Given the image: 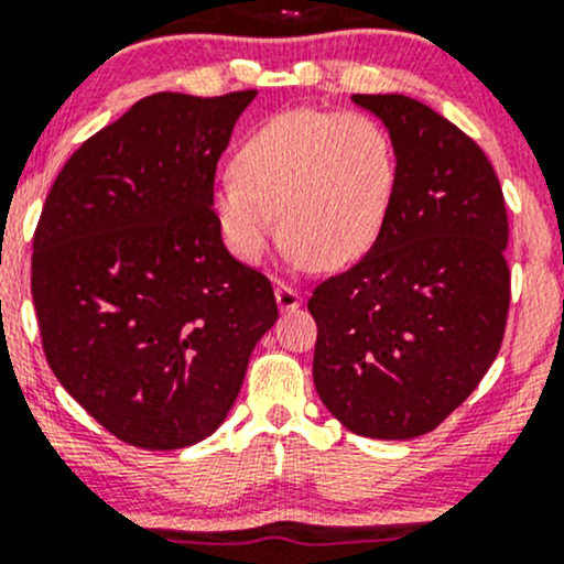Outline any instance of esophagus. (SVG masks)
Masks as SVG:
<instances>
[{
	"mask_svg": "<svg viewBox=\"0 0 564 564\" xmlns=\"http://www.w3.org/2000/svg\"><path fill=\"white\" fill-rule=\"evenodd\" d=\"M274 295H276V306H280L282 312H293V308H299L301 304H304V299L299 295V290H293L290 284H282V282L276 284Z\"/></svg>",
	"mask_w": 564,
	"mask_h": 564,
	"instance_id": "obj_1",
	"label": "esophagus"
}]
</instances>
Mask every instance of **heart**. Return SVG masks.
Segmentation results:
<instances>
[{
  "label": "heart",
  "mask_w": 564,
  "mask_h": 564,
  "mask_svg": "<svg viewBox=\"0 0 564 564\" xmlns=\"http://www.w3.org/2000/svg\"><path fill=\"white\" fill-rule=\"evenodd\" d=\"M398 183L392 139L366 112L293 110L239 144L234 177L212 187V215L241 263L276 236L314 269H344L377 245Z\"/></svg>",
  "instance_id": "heart-1"
}]
</instances>
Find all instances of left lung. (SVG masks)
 Instances as JSON below:
<instances>
[{
	"label": "left lung",
	"mask_w": 564,
	"mask_h": 564,
	"mask_svg": "<svg viewBox=\"0 0 564 564\" xmlns=\"http://www.w3.org/2000/svg\"><path fill=\"white\" fill-rule=\"evenodd\" d=\"M398 159L377 245L308 299L314 387L366 438L435 430L498 357L511 274L508 217L492 163L444 115L401 94H355Z\"/></svg>",
	"instance_id": "left-lung-1"
}]
</instances>
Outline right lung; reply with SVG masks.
<instances>
[{"mask_svg": "<svg viewBox=\"0 0 564 564\" xmlns=\"http://www.w3.org/2000/svg\"><path fill=\"white\" fill-rule=\"evenodd\" d=\"M252 99L137 101L75 150L42 207L32 299L47 366L139 449L215 433L276 323L271 282L226 250L212 215L217 161Z\"/></svg>", "mask_w": 564, "mask_h": 564, "instance_id": "add662e5", "label": "right lung"}]
</instances>
